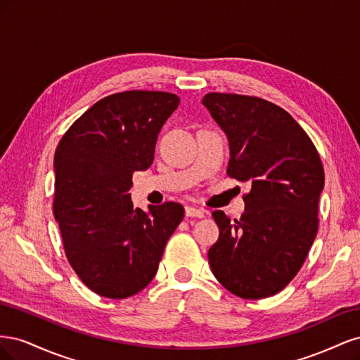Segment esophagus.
Wrapping results in <instances>:
<instances>
[{
  "label": "esophagus",
  "mask_w": 360,
  "mask_h": 360,
  "mask_svg": "<svg viewBox=\"0 0 360 360\" xmlns=\"http://www.w3.org/2000/svg\"><path fill=\"white\" fill-rule=\"evenodd\" d=\"M184 213H186L188 217H204L207 214L205 210L198 209V207H192V205H188L186 209H184Z\"/></svg>",
  "instance_id": "esophagus-1"
}]
</instances>
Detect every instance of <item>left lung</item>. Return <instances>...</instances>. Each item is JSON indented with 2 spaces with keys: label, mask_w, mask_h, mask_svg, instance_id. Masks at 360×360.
Here are the masks:
<instances>
[{
  "label": "left lung",
  "mask_w": 360,
  "mask_h": 360,
  "mask_svg": "<svg viewBox=\"0 0 360 360\" xmlns=\"http://www.w3.org/2000/svg\"><path fill=\"white\" fill-rule=\"evenodd\" d=\"M202 105L230 143L226 174L250 181L240 219L212 213L219 238L209 249L213 275L243 299L284 290L319 230L324 169L311 138L285 110L254 96L209 93Z\"/></svg>",
  "instance_id": "8db88e82"
}]
</instances>
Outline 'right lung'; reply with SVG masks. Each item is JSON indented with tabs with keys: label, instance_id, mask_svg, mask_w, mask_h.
Segmentation results:
<instances>
[{
	"label": "right lung",
	"instance_id": "right-lung-1",
	"mask_svg": "<svg viewBox=\"0 0 360 360\" xmlns=\"http://www.w3.org/2000/svg\"><path fill=\"white\" fill-rule=\"evenodd\" d=\"M180 97L132 90L96 102L63 135L53 156V214L64 252L99 296L126 299L155 278L163 249L184 216L179 202L134 209L135 171L155 159L158 135Z\"/></svg>",
	"mask_w": 360,
	"mask_h": 360
}]
</instances>
